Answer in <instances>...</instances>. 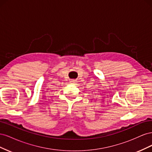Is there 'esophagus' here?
<instances>
[{"mask_svg":"<svg viewBox=\"0 0 152 152\" xmlns=\"http://www.w3.org/2000/svg\"><path fill=\"white\" fill-rule=\"evenodd\" d=\"M70 82L72 84H75V82H76V80H72L71 81H70Z\"/></svg>","mask_w":152,"mask_h":152,"instance_id":"1","label":"esophagus"}]
</instances>
